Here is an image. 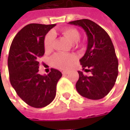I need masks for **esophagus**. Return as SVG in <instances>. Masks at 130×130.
Listing matches in <instances>:
<instances>
[{"label":"esophagus","mask_w":130,"mask_h":130,"mask_svg":"<svg viewBox=\"0 0 130 130\" xmlns=\"http://www.w3.org/2000/svg\"><path fill=\"white\" fill-rule=\"evenodd\" d=\"M70 72V71H68V70H64V71H62V74H63V75H65V74H68V73Z\"/></svg>","instance_id":"1"}]
</instances>
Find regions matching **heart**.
<instances>
[{
	"label": "heart",
	"mask_w": 130,
	"mask_h": 130,
	"mask_svg": "<svg viewBox=\"0 0 130 130\" xmlns=\"http://www.w3.org/2000/svg\"><path fill=\"white\" fill-rule=\"evenodd\" d=\"M61 34L68 39L71 43H76L80 39V33L78 30L72 27L65 28L61 31ZM54 35L53 32H48L46 35L44 40V46L46 51L52 50L54 44ZM77 46V44H75ZM76 60L74 55L71 54H56L51 58V62L54 67L60 69H68L70 67L72 62Z\"/></svg>",
	"instance_id": "b5f03b06"
}]
</instances>
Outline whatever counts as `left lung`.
Here are the masks:
<instances>
[{
  "mask_svg": "<svg viewBox=\"0 0 130 130\" xmlns=\"http://www.w3.org/2000/svg\"><path fill=\"white\" fill-rule=\"evenodd\" d=\"M69 24L82 27L88 37L87 49L79 61L91 75L87 76L78 71L76 90L90 100L104 98L113 87L118 74V61L111 40L102 27L91 20L84 19Z\"/></svg>",
  "mask_w": 130,
  "mask_h": 130,
  "instance_id": "8db88e82",
  "label": "left lung"
}]
</instances>
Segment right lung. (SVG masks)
<instances>
[{
	"label": "right lung",
	"instance_id": "add662e5",
	"mask_svg": "<svg viewBox=\"0 0 130 130\" xmlns=\"http://www.w3.org/2000/svg\"><path fill=\"white\" fill-rule=\"evenodd\" d=\"M56 24H30L16 35L7 60L10 81L16 93L27 104L42 108L54 100L62 73L51 68L47 75L38 73L40 58L44 54V40Z\"/></svg>",
	"mask_w": 130,
	"mask_h": 130
}]
</instances>
